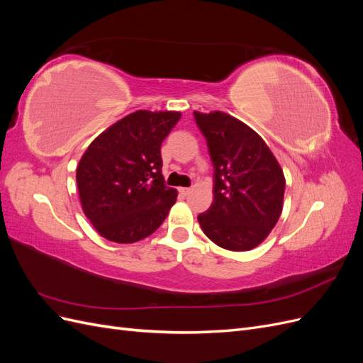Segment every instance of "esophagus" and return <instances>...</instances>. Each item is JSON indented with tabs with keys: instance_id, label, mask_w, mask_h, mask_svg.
<instances>
[{
	"instance_id": "34e87169",
	"label": "esophagus",
	"mask_w": 363,
	"mask_h": 363,
	"mask_svg": "<svg viewBox=\"0 0 363 363\" xmlns=\"http://www.w3.org/2000/svg\"><path fill=\"white\" fill-rule=\"evenodd\" d=\"M191 191H192L191 188H180V189H179V192H180L182 195H189Z\"/></svg>"
}]
</instances>
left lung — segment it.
<instances>
[{
    "label": "left lung",
    "instance_id": "left-lung-1",
    "mask_svg": "<svg viewBox=\"0 0 363 363\" xmlns=\"http://www.w3.org/2000/svg\"><path fill=\"white\" fill-rule=\"evenodd\" d=\"M213 164V201L199 223L216 245L247 251L277 224L284 175L263 139L224 112H194Z\"/></svg>",
    "mask_w": 363,
    "mask_h": 363
}]
</instances>
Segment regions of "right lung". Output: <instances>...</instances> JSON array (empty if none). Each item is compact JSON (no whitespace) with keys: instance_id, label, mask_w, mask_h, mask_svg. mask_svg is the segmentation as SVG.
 <instances>
[{"instance_id":"1","label":"right lung","mask_w":363,"mask_h":363,"mask_svg":"<svg viewBox=\"0 0 363 363\" xmlns=\"http://www.w3.org/2000/svg\"><path fill=\"white\" fill-rule=\"evenodd\" d=\"M180 116L138 111L103 131L84 151L77 186L84 215L103 238L136 242L168 216L177 192L164 184L160 147Z\"/></svg>"}]
</instances>
